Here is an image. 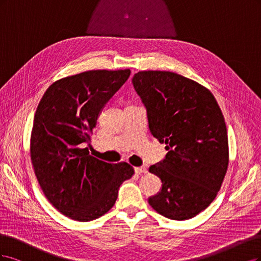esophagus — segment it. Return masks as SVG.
Instances as JSON below:
<instances>
[{"label": "esophagus", "instance_id": "34e87169", "mask_svg": "<svg viewBox=\"0 0 261 261\" xmlns=\"http://www.w3.org/2000/svg\"><path fill=\"white\" fill-rule=\"evenodd\" d=\"M134 171H136L137 173H146L147 172V168L146 167H144V166H143V167H136V168H134Z\"/></svg>", "mask_w": 261, "mask_h": 261}]
</instances>
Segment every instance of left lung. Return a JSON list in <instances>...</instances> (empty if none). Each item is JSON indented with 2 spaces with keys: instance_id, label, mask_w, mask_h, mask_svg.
Instances as JSON below:
<instances>
[{
  "instance_id": "obj_1",
  "label": "left lung",
  "mask_w": 261,
  "mask_h": 261,
  "mask_svg": "<svg viewBox=\"0 0 261 261\" xmlns=\"http://www.w3.org/2000/svg\"><path fill=\"white\" fill-rule=\"evenodd\" d=\"M132 85L146 108L150 133L168 150L148 169L163 183L148 204L169 219H191L215 199L228 169L221 109L209 90L174 72L140 71Z\"/></svg>"
}]
</instances>
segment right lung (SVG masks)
<instances>
[{
	"label": "right lung",
	"mask_w": 261,
	"mask_h": 261,
	"mask_svg": "<svg viewBox=\"0 0 261 261\" xmlns=\"http://www.w3.org/2000/svg\"><path fill=\"white\" fill-rule=\"evenodd\" d=\"M130 70H90L54 82L41 98L33 120L31 161L46 198L70 219L103 216L118 197L133 168L89 155L90 132Z\"/></svg>",
	"instance_id": "1"
}]
</instances>
